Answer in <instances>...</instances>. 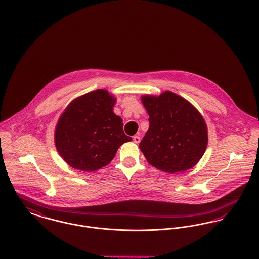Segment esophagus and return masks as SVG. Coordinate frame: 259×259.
<instances>
[{"mask_svg":"<svg viewBox=\"0 0 259 259\" xmlns=\"http://www.w3.org/2000/svg\"><path fill=\"white\" fill-rule=\"evenodd\" d=\"M133 141H134V143L139 144L140 141H141V138L139 137V136H134V137H133Z\"/></svg>","mask_w":259,"mask_h":259,"instance_id":"obj_1","label":"esophagus"}]
</instances>
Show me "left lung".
I'll return each instance as SVG.
<instances>
[{"mask_svg":"<svg viewBox=\"0 0 259 259\" xmlns=\"http://www.w3.org/2000/svg\"><path fill=\"white\" fill-rule=\"evenodd\" d=\"M150 127L140 150L153 167L166 173L194 167L205 152L208 135L202 115L189 101L171 91L144 95Z\"/></svg>","mask_w":259,"mask_h":259,"instance_id":"left-lung-1","label":"left lung"}]
</instances>
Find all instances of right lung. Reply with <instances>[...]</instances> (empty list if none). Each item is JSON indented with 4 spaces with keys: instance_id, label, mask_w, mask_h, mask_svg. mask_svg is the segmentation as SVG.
I'll use <instances>...</instances> for the list:
<instances>
[{
    "instance_id": "1",
    "label": "right lung",
    "mask_w": 259,
    "mask_h": 259,
    "mask_svg": "<svg viewBox=\"0 0 259 259\" xmlns=\"http://www.w3.org/2000/svg\"><path fill=\"white\" fill-rule=\"evenodd\" d=\"M115 97L105 89L77 97L61 113L55 144L62 159L77 170L94 172L107 165L119 147L132 138L123 132L113 112Z\"/></svg>"
}]
</instances>
